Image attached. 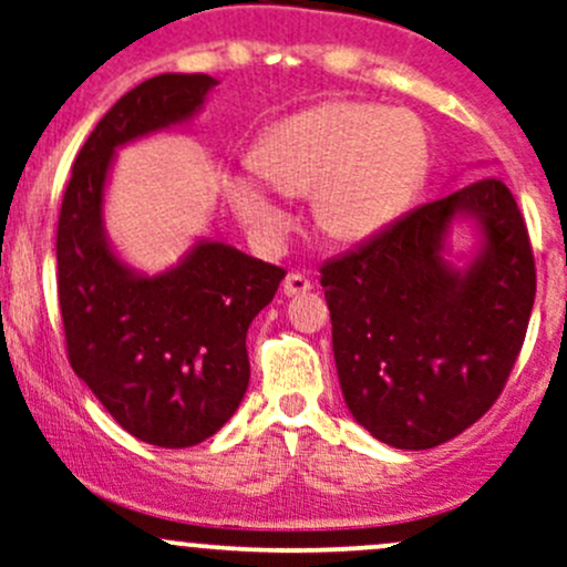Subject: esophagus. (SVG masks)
Returning <instances> with one entry per match:
<instances>
[{
  "instance_id": "34e87169",
  "label": "esophagus",
  "mask_w": 567,
  "mask_h": 567,
  "mask_svg": "<svg viewBox=\"0 0 567 567\" xmlns=\"http://www.w3.org/2000/svg\"><path fill=\"white\" fill-rule=\"evenodd\" d=\"M282 290L288 296H301V293H307V290H312V279L303 277V274H299V271H290L288 277H285Z\"/></svg>"
}]
</instances>
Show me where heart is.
I'll list each match as a JSON object with an SVG mask.
<instances>
[{"label": "heart", "mask_w": 567, "mask_h": 567, "mask_svg": "<svg viewBox=\"0 0 567 567\" xmlns=\"http://www.w3.org/2000/svg\"><path fill=\"white\" fill-rule=\"evenodd\" d=\"M249 159L279 193H312L323 234L355 241L402 214L426 174L429 143L413 113L342 100L268 127ZM228 200L258 241L282 238L288 214L252 176H230Z\"/></svg>", "instance_id": "b5f03b06"}]
</instances>
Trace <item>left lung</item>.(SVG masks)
I'll return each instance as SVG.
<instances>
[{"mask_svg": "<svg viewBox=\"0 0 567 567\" xmlns=\"http://www.w3.org/2000/svg\"><path fill=\"white\" fill-rule=\"evenodd\" d=\"M456 213L487 236L464 275L439 255ZM320 285L350 413L380 443L424 451L473 426L503 393L527 337L535 258L516 198L484 176L331 258Z\"/></svg>", "mask_w": 567, "mask_h": 567, "instance_id": "left-lung-1", "label": "left lung"}]
</instances>
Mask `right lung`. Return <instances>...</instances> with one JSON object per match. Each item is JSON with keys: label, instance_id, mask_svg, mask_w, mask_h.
Wrapping results in <instances>:
<instances>
[{"label": "right lung", "instance_id": "right-lung-1", "mask_svg": "<svg viewBox=\"0 0 567 567\" xmlns=\"http://www.w3.org/2000/svg\"><path fill=\"white\" fill-rule=\"evenodd\" d=\"M214 79L163 73L130 89L75 157L56 225V288L73 372L133 437L204 443L249 385L247 329L285 268L200 241L174 271L135 277L100 223L113 148L193 116Z\"/></svg>", "mask_w": 567, "mask_h": 567}]
</instances>
